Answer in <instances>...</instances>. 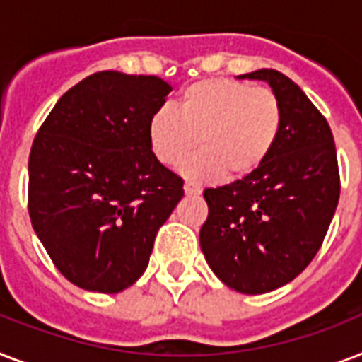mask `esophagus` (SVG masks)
<instances>
[{
  "instance_id": "34e87169",
  "label": "esophagus",
  "mask_w": 362,
  "mask_h": 362,
  "mask_svg": "<svg viewBox=\"0 0 362 362\" xmlns=\"http://www.w3.org/2000/svg\"><path fill=\"white\" fill-rule=\"evenodd\" d=\"M184 193L189 195V197H192V195H199V193H201V187L192 184V182H186V184H184Z\"/></svg>"
}]
</instances>
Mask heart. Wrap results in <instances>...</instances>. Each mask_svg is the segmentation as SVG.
Listing matches in <instances>:
<instances>
[{
  "label": "heart",
  "instance_id": "b5f03b06",
  "mask_svg": "<svg viewBox=\"0 0 362 362\" xmlns=\"http://www.w3.org/2000/svg\"><path fill=\"white\" fill-rule=\"evenodd\" d=\"M284 120L272 90L233 78H204L178 93L175 110L161 107L148 120V142L165 165L181 161L197 147L204 150L185 162L180 173L206 182L223 173L229 180L246 178L267 161Z\"/></svg>",
  "mask_w": 362,
  "mask_h": 362
}]
</instances>
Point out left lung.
<instances>
[{"label":"left lung","mask_w":362,"mask_h":362,"mask_svg":"<svg viewBox=\"0 0 362 362\" xmlns=\"http://www.w3.org/2000/svg\"><path fill=\"white\" fill-rule=\"evenodd\" d=\"M237 78L269 84L284 110L281 129L255 173L204 189L209 218L199 240L227 287L261 295L295 280L314 259L337 210L340 176L331 127L291 78L274 69Z\"/></svg>","instance_id":"obj_1"}]
</instances>
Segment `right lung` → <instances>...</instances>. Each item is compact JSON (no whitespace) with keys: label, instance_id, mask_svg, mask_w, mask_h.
Here are the masks:
<instances>
[{"label":"right lung","instance_id":"1","mask_svg":"<svg viewBox=\"0 0 362 362\" xmlns=\"http://www.w3.org/2000/svg\"><path fill=\"white\" fill-rule=\"evenodd\" d=\"M173 90L159 76L99 71L67 90L30 153L31 226L62 274L120 293L146 270L158 229L184 197L148 120Z\"/></svg>","mask_w":362,"mask_h":362}]
</instances>
